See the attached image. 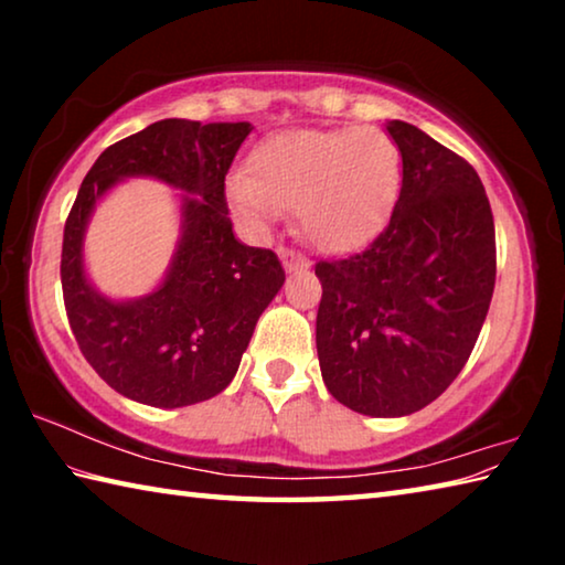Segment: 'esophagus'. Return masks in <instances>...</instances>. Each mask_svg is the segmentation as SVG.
<instances>
[{
  "instance_id": "34e87169",
  "label": "esophagus",
  "mask_w": 565,
  "mask_h": 565,
  "mask_svg": "<svg viewBox=\"0 0 565 565\" xmlns=\"http://www.w3.org/2000/svg\"><path fill=\"white\" fill-rule=\"evenodd\" d=\"M279 256H281V262H284V269H286V271L303 269V266H309V262H306L299 252H294V248H286V246H281V248H279Z\"/></svg>"
}]
</instances>
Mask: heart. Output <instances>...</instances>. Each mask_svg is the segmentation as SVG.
Segmentation results:
<instances>
[{"label":"heart","mask_w":565,"mask_h":565,"mask_svg":"<svg viewBox=\"0 0 565 565\" xmlns=\"http://www.w3.org/2000/svg\"><path fill=\"white\" fill-rule=\"evenodd\" d=\"M401 184V151L379 127L286 131L256 151L254 174L236 171L228 199L256 228L296 206L321 248H349L386 222Z\"/></svg>","instance_id":"1"}]
</instances>
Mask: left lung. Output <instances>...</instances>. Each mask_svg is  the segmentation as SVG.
<instances>
[{
    "mask_svg": "<svg viewBox=\"0 0 565 565\" xmlns=\"http://www.w3.org/2000/svg\"><path fill=\"white\" fill-rule=\"evenodd\" d=\"M404 161L381 234L317 262L323 384L366 416H408L461 374L489 313L495 228L476 169L414 124L388 121Z\"/></svg>",
    "mask_w": 565,
    "mask_h": 565,
    "instance_id": "8db88e82",
    "label": "left lung"
}]
</instances>
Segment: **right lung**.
Masks as SVG:
<instances>
[{
    "mask_svg": "<svg viewBox=\"0 0 565 565\" xmlns=\"http://www.w3.org/2000/svg\"><path fill=\"white\" fill-rule=\"evenodd\" d=\"M248 121L161 119L102 151L64 224L66 319L89 366L121 396L157 408L206 401L232 384L262 311L286 274L271 248L236 242L224 179ZM124 175H154L188 191L182 242L166 284L137 302L94 292L81 264L83 226Z\"/></svg>",
    "mask_w": 565,
    "mask_h": 565,
    "instance_id": "right-lung-1",
    "label": "right lung"
}]
</instances>
